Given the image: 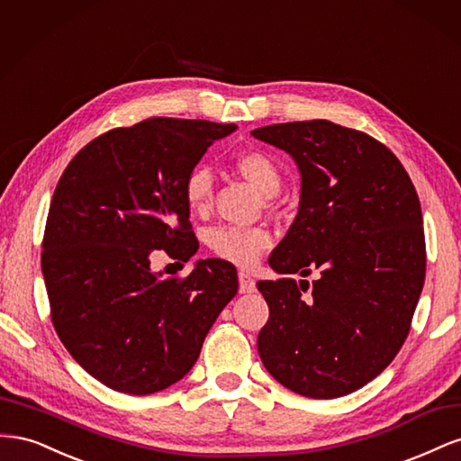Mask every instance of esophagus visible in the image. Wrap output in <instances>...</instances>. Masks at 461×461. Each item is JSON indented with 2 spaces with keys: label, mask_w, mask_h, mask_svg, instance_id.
<instances>
[{
  "label": "esophagus",
  "mask_w": 461,
  "mask_h": 461,
  "mask_svg": "<svg viewBox=\"0 0 461 461\" xmlns=\"http://www.w3.org/2000/svg\"><path fill=\"white\" fill-rule=\"evenodd\" d=\"M239 290L240 294H249V292L256 290V281L244 271L239 273Z\"/></svg>",
  "instance_id": "1"
}]
</instances>
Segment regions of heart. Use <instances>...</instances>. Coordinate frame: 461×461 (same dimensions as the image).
Returning a JSON list of instances; mask_svg holds the SVG:
<instances>
[{"mask_svg": "<svg viewBox=\"0 0 461 461\" xmlns=\"http://www.w3.org/2000/svg\"><path fill=\"white\" fill-rule=\"evenodd\" d=\"M239 173L249 180L263 196H275L281 190V171L267 153L249 149L234 161ZM215 176L207 165H194L183 180V196L190 212L203 213L213 200ZM215 256L240 267L254 265L271 246V234L259 227H219L209 234Z\"/></svg>", "mask_w": 461, "mask_h": 461, "instance_id": "1", "label": "heart"}]
</instances>
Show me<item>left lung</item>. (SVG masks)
I'll return each mask as SVG.
<instances>
[{"label": "left lung", "mask_w": 461, "mask_h": 461, "mask_svg": "<svg viewBox=\"0 0 461 461\" xmlns=\"http://www.w3.org/2000/svg\"><path fill=\"white\" fill-rule=\"evenodd\" d=\"M290 153L302 175L298 215L259 281L269 319L258 352L292 393L329 400L383 373L406 340L425 283L421 205L384 144L325 119L252 131ZM321 276L309 284L289 275Z\"/></svg>", "instance_id": "left-lung-1"}]
</instances>
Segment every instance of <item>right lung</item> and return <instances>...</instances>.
Returning a JSON list of instances; mask_svg holds the SVG:
<instances>
[{
    "label": "right lung",
    "mask_w": 461,
    "mask_h": 461,
    "mask_svg": "<svg viewBox=\"0 0 461 461\" xmlns=\"http://www.w3.org/2000/svg\"><path fill=\"white\" fill-rule=\"evenodd\" d=\"M236 124L153 117L94 138L55 186L41 242L55 332L77 364L117 393L146 396L196 364L239 292L229 261L185 278L153 273L149 254H196L183 180Z\"/></svg>",
    "instance_id": "1"
}]
</instances>
